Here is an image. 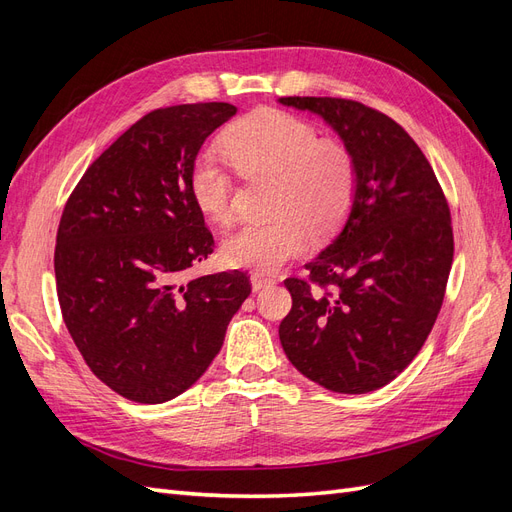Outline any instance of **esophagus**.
<instances>
[{
  "mask_svg": "<svg viewBox=\"0 0 512 512\" xmlns=\"http://www.w3.org/2000/svg\"><path fill=\"white\" fill-rule=\"evenodd\" d=\"M252 288H254V292H258V290H262V288H269V286H273L275 284V280L273 277H269V275H262V273H252Z\"/></svg>",
  "mask_w": 512,
  "mask_h": 512,
  "instance_id": "esophagus-1",
  "label": "esophagus"
}]
</instances>
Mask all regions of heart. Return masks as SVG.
<instances>
[{"instance_id":"obj_1","label":"heart","mask_w":512,"mask_h":512,"mask_svg":"<svg viewBox=\"0 0 512 512\" xmlns=\"http://www.w3.org/2000/svg\"><path fill=\"white\" fill-rule=\"evenodd\" d=\"M222 149L241 175H275L269 222H245L222 243L230 267L271 273L299 256L316 235L335 230L350 211L356 190L352 153L335 141H318V132L299 117L275 108L247 115L222 134ZM232 173L218 153L205 151L194 162L190 192L196 207L213 222L232 213Z\"/></svg>"}]
</instances>
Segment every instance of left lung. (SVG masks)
Returning <instances> with one entry per match:
<instances>
[{
  "label": "left lung",
  "instance_id": "1",
  "mask_svg": "<svg viewBox=\"0 0 512 512\" xmlns=\"http://www.w3.org/2000/svg\"><path fill=\"white\" fill-rule=\"evenodd\" d=\"M277 102L324 119L356 166L342 230L305 265L312 284L284 282L292 309L280 324L282 348L324 389L376 391L412 363L438 318L453 265L446 198L391 117L342 98Z\"/></svg>",
  "mask_w": 512,
  "mask_h": 512
}]
</instances>
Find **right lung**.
Returning a JSON list of instances; mask_svg holds the SVG:
<instances>
[{
  "label": "right lung",
  "instance_id": "add662e5",
  "mask_svg": "<svg viewBox=\"0 0 512 512\" xmlns=\"http://www.w3.org/2000/svg\"><path fill=\"white\" fill-rule=\"evenodd\" d=\"M232 115L226 102L145 115L87 168L61 215V316L89 369L138 404L188 391L252 292L241 271L183 282L215 247L190 192L192 168Z\"/></svg>",
  "mask_w": 512,
  "mask_h": 512
}]
</instances>
